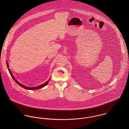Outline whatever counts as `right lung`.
<instances>
[{
	"label": "right lung",
	"instance_id": "1",
	"mask_svg": "<svg viewBox=\"0 0 129 129\" xmlns=\"http://www.w3.org/2000/svg\"><path fill=\"white\" fill-rule=\"evenodd\" d=\"M6 64H7V66L8 70V71H9V73L10 74L11 77H12V78L13 79V80L18 84L19 86H20L21 87H23V88H25V89H28V90H37V89H39L45 87V86H46V85L48 84L49 82L50 81V79H51V77H50L47 81H46V82H45L44 83H43V84H41V85H39V86H35V87H28V86H25V85H23V84L20 83L19 82H18V81L15 78V77H14V76H13V74H12V73L11 72L10 70L9 69V64H8V62L7 61L6 62Z\"/></svg>",
	"mask_w": 129,
	"mask_h": 129
}]
</instances>
